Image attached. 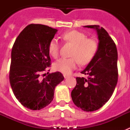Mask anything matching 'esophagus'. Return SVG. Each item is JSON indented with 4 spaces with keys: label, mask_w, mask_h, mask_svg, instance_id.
Returning a JSON list of instances; mask_svg holds the SVG:
<instances>
[{
    "label": "esophagus",
    "mask_w": 130,
    "mask_h": 130,
    "mask_svg": "<svg viewBox=\"0 0 130 130\" xmlns=\"http://www.w3.org/2000/svg\"><path fill=\"white\" fill-rule=\"evenodd\" d=\"M64 78H65V79H66V78L69 77H70V75H67V74H64Z\"/></svg>",
    "instance_id": "34e87169"
}]
</instances>
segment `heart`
Returning a JSON list of instances; mask_svg holds the SVG:
<instances>
[{
	"label": "heart",
	"mask_w": 130,
	"mask_h": 130,
	"mask_svg": "<svg viewBox=\"0 0 130 130\" xmlns=\"http://www.w3.org/2000/svg\"><path fill=\"white\" fill-rule=\"evenodd\" d=\"M63 40L73 45L72 58H62L54 64V69L64 74H70L78 66L79 62L87 64L94 57L98 49V43L93 38H87L85 34L78 30H71L62 36ZM59 44L53 39L49 44V52L53 58L59 55Z\"/></svg>",
	"instance_id": "heart-1"
}]
</instances>
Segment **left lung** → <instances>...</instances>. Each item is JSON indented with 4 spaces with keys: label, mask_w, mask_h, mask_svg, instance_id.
<instances>
[{
    "label": "left lung",
    "mask_w": 130,
    "mask_h": 130,
    "mask_svg": "<svg viewBox=\"0 0 130 130\" xmlns=\"http://www.w3.org/2000/svg\"><path fill=\"white\" fill-rule=\"evenodd\" d=\"M94 28L99 40L94 57L81 73L88 75L76 77L77 84L72 91L73 103L85 111L99 109L110 99L118 81V53L114 41L99 25H87Z\"/></svg>",
    "instance_id": "obj_1"
}]
</instances>
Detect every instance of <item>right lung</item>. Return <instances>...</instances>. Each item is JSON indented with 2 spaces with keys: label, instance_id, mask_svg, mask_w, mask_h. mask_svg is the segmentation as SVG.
<instances>
[{
  "label": "right lung",
  "instance_id": "1",
  "mask_svg": "<svg viewBox=\"0 0 130 130\" xmlns=\"http://www.w3.org/2000/svg\"><path fill=\"white\" fill-rule=\"evenodd\" d=\"M57 32L46 25L30 24L21 32L12 47L10 85L18 101L31 110L49 105L53 99L55 87L64 80L58 72H48L45 77H41L51 64L49 44Z\"/></svg>",
  "mask_w": 130,
  "mask_h": 130
}]
</instances>
